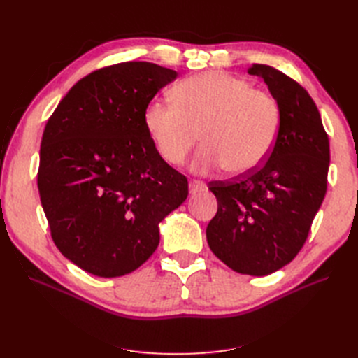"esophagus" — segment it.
<instances>
[{"label":"esophagus","mask_w":358,"mask_h":358,"mask_svg":"<svg viewBox=\"0 0 358 358\" xmlns=\"http://www.w3.org/2000/svg\"><path fill=\"white\" fill-rule=\"evenodd\" d=\"M203 189H204V183H203L201 180H191V182H189V191H191L192 194L200 192V191H203Z\"/></svg>","instance_id":"esophagus-1"}]
</instances>
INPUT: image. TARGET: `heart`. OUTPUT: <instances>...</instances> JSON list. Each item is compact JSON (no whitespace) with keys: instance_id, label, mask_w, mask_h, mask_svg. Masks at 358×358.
Segmentation results:
<instances>
[{"instance_id":"obj_1","label":"heart","mask_w":358,"mask_h":358,"mask_svg":"<svg viewBox=\"0 0 358 358\" xmlns=\"http://www.w3.org/2000/svg\"><path fill=\"white\" fill-rule=\"evenodd\" d=\"M143 122L157 154L180 166L201 148L192 170L206 175L225 169L234 176L257 170L272 154L280 128V107L272 94L231 74L206 71L180 80L173 103L152 100Z\"/></svg>"}]
</instances>
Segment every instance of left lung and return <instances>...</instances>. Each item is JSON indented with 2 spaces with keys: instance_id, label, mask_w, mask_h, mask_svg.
Masks as SVG:
<instances>
[{
  "instance_id": "obj_1",
  "label": "left lung",
  "mask_w": 358,
  "mask_h": 358,
  "mask_svg": "<svg viewBox=\"0 0 358 358\" xmlns=\"http://www.w3.org/2000/svg\"><path fill=\"white\" fill-rule=\"evenodd\" d=\"M263 78L280 107L272 154L252 173L209 183L218 200L206 237L224 264L242 275L264 276L294 259L305 245L327 191L329 136L308 91L264 64Z\"/></svg>"
}]
</instances>
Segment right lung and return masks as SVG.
<instances>
[{
    "label": "right lung",
    "mask_w": 358,
    "mask_h": 358,
    "mask_svg": "<svg viewBox=\"0 0 358 358\" xmlns=\"http://www.w3.org/2000/svg\"><path fill=\"white\" fill-rule=\"evenodd\" d=\"M178 73L127 61L76 83L48 119L37 185L59 252L85 272L116 278L159 243L158 224L187 200L188 180L157 154L143 115Z\"/></svg>",
    "instance_id": "right-lung-1"
}]
</instances>
